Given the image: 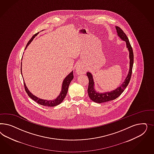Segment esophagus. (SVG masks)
<instances>
[{"mask_svg":"<svg viewBox=\"0 0 154 154\" xmlns=\"http://www.w3.org/2000/svg\"><path fill=\"white\" fill-rule=\"evenodd\" d=\"M76 72L78 74H82L84 73V70L79 65H77L76 67Z\"/></svg>","mask_w":154,"mask_h":154,"instance_id":"34e87169","label":"esophagus"}]
</instances>
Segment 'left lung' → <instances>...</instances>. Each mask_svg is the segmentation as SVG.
I'll use <instances>...</instances> for the list:
<instances>
[{"mask_svg": "<svg viewBox=\"0 0 154 154\" xmlns=\"http://www.w3.org/2000/svg\"><path fill=\"white\" fill-rule=\"evenodd\" d=\"M117 33L118 35L120 37L122 40L125 41L126 42V46L129 51V57H130V69L129 71V73L128 76L125 80V81L122 84L121 86L119 87L117 89H115V90H113L111 92H108L105 93H100L96 91L94 88L93 79L92 75L90 73H87V75L89 79V86L88 89V93L90 98L94 101V102L100 103L107 102L110 100H114L117 98H118L121 94L123 93L124 90L126 89L127 86L130 82L131 80V73H132V69H133V65L134 62V55L132 47L131 46V43L129 41L128 38L127 37L125 33L124 32V31L121 29V28L119 26H116Z\"/></svg>", "mask_w": 154, "mask_h": 154, "instance_id": "8db88e82", "label": "left lung"}]
</instances>
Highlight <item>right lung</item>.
<instances>
[{"label": "right lung", "mask_w": 154, "mask_h": 154, "mask_svg": "<svg viewBox=\"0 0 154 154\" xmlns=\"http://www.w3.org/2000/svg\"><path fill=\"white\" fill-rule=\"evenodd\" d=\"M38 33L35 34L33 35L32 38L29 40V41L28 42L25 48L28 47V45L30 43V42L33 41V39L35 38V37L37 35ZM22 74V73H21ZM73 79V72H72L69 75H68L65 79L63 81V86H62V90L61 91L60 95L58 96V97H57L56 99L53 100H43L40 98H37L35 96H34L31 93L29 90H28L27 87L26 86V85L25 84L24 81H23V85H24V88L26 92V93L28 94L29 97L30 98H32L33 100H34L35 102L38 103V104L44 106H47V107H54L59 105V104H60L61 103L63 102V100L64 99L65 96L68 92V90L69 88V85L70 84L71 81Z\"/></svg>", "instance_id": "add662e5"}]
</instances>
